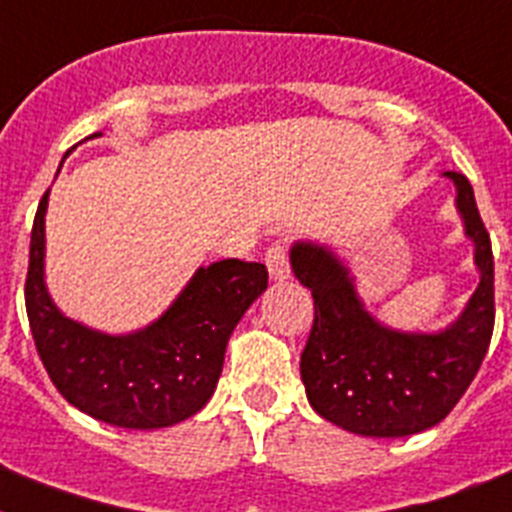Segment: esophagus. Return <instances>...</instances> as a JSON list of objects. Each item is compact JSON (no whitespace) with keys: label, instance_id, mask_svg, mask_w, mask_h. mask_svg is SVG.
<instances>
[{"label":"esophagus","instance_id":"34e87169","mask_svg":"<svg viewBox=\"0 0 512 512\" xmlns=\"http://www.w3.org/2000/svg\"><path fill=\"white\" fill-rule=\"evenodd\" d=\"M266 269H269V277L274 282H284V279L292 277V269H289V259H287V246L284 243H274V246L266 251L264 256Z\"/></svg>","mask_w":512,"mask_h":512}]
</instances>
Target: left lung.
I'll use <instances>...</instances> for the list:
<instances>
[{"instance_id": "obj_1", "label": "left lung", "mask_w": 512, "mask_h": 512, "mask_svg": "<svg viewBox=\"0 0 512 512\" xmlns=\"http://www.w3.org/2000/svg\"><path fill=\"white\" fill-rule=\"evenodd\" d=\"M456 210L474 243L479 284L467 307L438 333L387 328L356 295L351 271L328 246L297 241L292 271L312 292L315 320L300 374L312 410L359 436L402 438L433 428L477 377L495 328V264L474 189L459 171Z\"/></svg>"}]
</instances>
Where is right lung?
Returning <instances> with one entry per match:
<instances>
[{"label":"right lung","mask_w":512,"mask_h":512,"mask_svg":"<svg viewBox=\"0 0 512 512\" xmlns=\"http://www.w3.org/2000/svg\"><path fill=\"white\" fill-rule=\"evenodd\" d=\"M102 133H94L97 138ZM45 210L35 212L25 307L45 372L81 413L117 428L151 431L200 413L223 372L225 346L269 284L264 264L200 266L169 310L146 328L110 336L66 318L45 287Z\"/></svg>","instance_id":"1"}]
</instances>
